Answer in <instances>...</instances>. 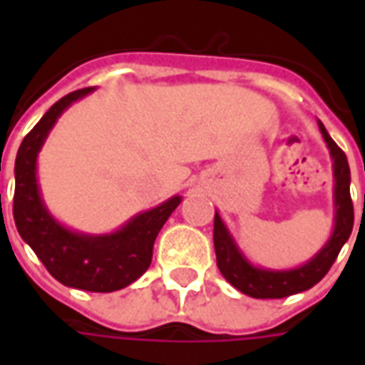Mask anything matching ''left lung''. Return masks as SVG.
Segmentation results:
<instances>
[{
    "label": "left lung",
    "instance_id": "1",
    "mask_svg": "<svg viewBox=\"0 0 365 365\" xmlns=\"http://www.w3.org/2000/svg\"><path fill=\"white\" fill-rule=\"evenodd\" d=\"M324 140L329 144L330 154L334 160V201H336V225L334 232L322 248L321 252L314 256L313 260L301 266L297 269L289 272H269V269H260L250 266L248 262L240 256L238 248L229 237V232L222 225L221 217L215 215L213 225V242L215 254H217V266L225 275V279L235 285L238 291L256 299H282L289 297L293 293L311 289L313 285L321 282L324 275L329 274L330 266L338 258L340 248L350 238L354 227V205L350 197V166L346 154L338 144L330 138L327 128L322 123H319Z\"/></svg>",
    "mask_w": 365,
    "mask_h": 365
}]
</instances>
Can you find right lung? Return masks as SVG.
I'll use <instances>...</instances> for the list:
<instances>
[{
    "instance_id": "obj_1",
    "label": "right lung",
    "mask_w": 365,
    "mask_h": 365,
    "mask_svg": "<svg viewBox=\"0 0 365 365\" xmlns=\"http://www.w3.org/2000/svg\"><path fill=\"white\" fill-rule=\"evenodd\" d=\"M90 91L91 88H83L58 99L23 138L15 158L13 219L21 238L35 250L54 279L76 289L109 293L127 287L148 269L154 240L182 199H168L156 209L136 215L109 237L76 235L52 219L38 195L36 154L60 113Z\"/></svg>"
}]
</instances>
